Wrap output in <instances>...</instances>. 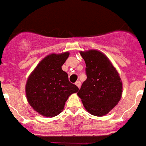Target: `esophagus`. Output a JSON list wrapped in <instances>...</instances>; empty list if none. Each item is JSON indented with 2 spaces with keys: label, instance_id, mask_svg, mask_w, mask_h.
<instances>
[{
  "label": "esophagus",
  "instance_id": "obj_1",
  "mask_svg": "<svg viewBox=\"0 0 146 146\" xmlns=\"http://www.w3.org/2000/svg\"><path fill=\"white\" fill-rule=\"evenodd\" d=\"M75 84H76V86L78 87V88H80V85H81V84H80V80H77L76 82H75Z\"/></svg>",
  "mask_w": 146,
  "mask_h": 146
}]
</instances>
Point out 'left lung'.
Returning <instances> with one entry per match:
<instances>
[{"label":"left lung","instance_id":"obj_1","mask_svg":"<svg viewBox=\"0 0 146 146\" xmlns=\"http://www.w3.org/2000/svg\"><path fill=\"white\" fill-rule=\"evenodd\" d=\"M86 63L87 80L78 95L85 109L93 115H107L118 103L122 95L119 74L104 53L96 50L80 51Z\"/></svg>","mask_w":146,"mask_h":146}]
</instances>
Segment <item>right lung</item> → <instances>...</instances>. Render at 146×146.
<instances>
[{
	"label": "right lung",
	"mask_w": 146,
	"mask_h": 146,
	"mask_svg": "<svg viewBox=\"0 0 146 146\" xmlns=\"http://www.w3.org/2000/svg\"><path fill=\"white\" fill-rule=\"evenodd\" d=\"M68 56V52L46 56L27 80V100L34 110L44 117L59 115L69 96L78 91V87L69 82L68 74L62 69Z\"/></svg>",
	"instance_id": "obj_1"
}]
</instances>
